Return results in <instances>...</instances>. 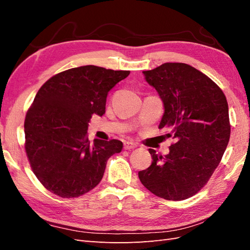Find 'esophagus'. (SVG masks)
<instances>
[{
  "label": "esophagus",
  "instance_id": "1",
  "mask_svg": "<svg viewBox=\"0 0 250 250\" xmlns=\"http://www.w3.org/2000/svg\"><path fill=\"white\" fill-rule=\"evenodd\" d=\"M136 143L134 142H129V141H125L124 143V148L125 150H130V149H134V148L136 147Z\"/></svg>",
  "mask_w": 250,
  "mask_h": 250
}]
</instances>
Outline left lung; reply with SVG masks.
I'll use <instances>...</instances> for the list:
<instances>
[{
	"label": "left lung",
	"mask_w": 250,
	"mask_h": 250,
	"mask_svg": "<svg viewBox=\"0 0 250 250\" xmlns=\"http://www.w3.org/2000/svg\"><path fill=\"white\" fill-rule=\"evenodd\" d=\"M143 74L164 106L159 129H167V136H173L175 144L166 157L149 149L151 166L139 172L140 180L160 198L186 200L208 182L229 143L226 95L209 77L186 63L167 62Z\"/></svg>",
	"instance_id": "obj_1"
}]
</instances>
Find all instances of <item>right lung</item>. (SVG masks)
I'll return each instance as SVG.
<instances>
[{
  "label": "right lung",
  "mask_w": 250,
  "mask_h": 250,
  "mask_svg": "<svg viewBox=\"0 0 250 250\" xmlns=\"http://www.w3.org/2000/svg\"><path fill=\"white\" fill-rule=\"evenodd\" d=\"M130 71L83 65L48 79L36 93L24 120L25 151L44 187L61 198H77L98 186L106 163L122 142L95 139L87 130L92 115L105 113L106 98Z\"/></svg>",
  "instance_id": "add662e5"
}]
</instances>
